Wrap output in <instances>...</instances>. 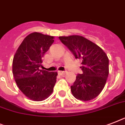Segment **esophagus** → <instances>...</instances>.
<instances>
[{
  "instance_id": "obj_1",
  "label": "esophagus",
  "mask_w": 125,
  "mask_h": 125,
  "mask_svg": "<svg viewBox=\"0 0 125 125\" xmlns=\"http://www.w3.org/2000/svg\"><path fill=\"white\" fill-rule=\"evenodd\" d=\"M58 74H59L60 75H61V76H62V75H64L66 73V72L65 71H59L58 72Z\"/></svg>"
}]
</instances>
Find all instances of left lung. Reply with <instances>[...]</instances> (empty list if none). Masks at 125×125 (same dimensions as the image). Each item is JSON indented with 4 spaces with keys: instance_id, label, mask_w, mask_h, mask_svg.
Instances as JSON below:
<instances>
[{
    "instance_id": "obj_1",
    "label": "left lung",
    "mask_w": 125,
    "mask_h": 125,
    "mask_svg": "<svg viewBox=\"0 0 125 125\" xmlns=\"http://www.w3.org/2000/svg\"><path fill=\"white\" fill-rule=\"evenodd\" d=\"M76 59L82 61L83 73L77 75L71 87L77 99L89 101L99 95L106 84L109 73V61L103 50L96 43L79 35L59 36Z\"/></svg>"
}]
</instances>
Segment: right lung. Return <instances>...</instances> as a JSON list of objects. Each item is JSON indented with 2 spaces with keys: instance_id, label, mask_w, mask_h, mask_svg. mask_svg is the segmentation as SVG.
Instances as JSON below:
<instances>
[{
  "instance_id": "add662e5",
  "label": "right lung",
  "mask_w": 125,
  "mask_h": 125,
  "mask_svg": "<svg viewBox=\"0 0 125 125\" xmlns=\"http://www.w3.org/2000/svg\"><path fill=\"white\" fill-rule=\"evenodd\" d=\"M54 38L37 32L31 33L22 41L13 58L12 70L17 86L33 101H43L53 91L58 73L40 70L39 67Z\"/></svg>"
}]
</instances>
